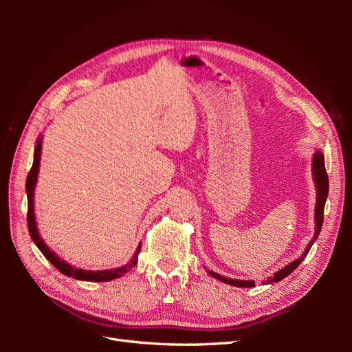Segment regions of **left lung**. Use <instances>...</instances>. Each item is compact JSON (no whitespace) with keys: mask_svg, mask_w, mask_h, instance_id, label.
<instances>
[{"mask_svg":"<svg viewBox=\"0 0 352 352\" xmlns=\"http://www.w3.org/2000/svg\"><path fill=\"white\" fill-rule=\"evenodd\" d=\"M311 173H313V180H314V186H316V207H314V225H316V230H314V236L311 238L310 243L307 245V248L304 250V252L298 257L296 260H294L292 263H289L287 265H285L283 269L276 272L270 278H267V280H263L264 285H270V283H276L282 279H285L286 276H289L298 265L302 263V260L307 257L308 251L313 247V243L316 242V239L318 238V233L322 230V225H323V212H324V204L327 199V194H329V179H327V173H326V167H324V155L320 150H317L313 154V160H311ZM207 273L212 278H216L217 280L226 283V285H232V286H238V287H252L255 286L254 280H241V279H232V278H226V276H221L216 272L208 270Z\"/></svg>","mask_w":352,"mask_h":352,"instance_id":"1","label":"left lung"}]
</instances>
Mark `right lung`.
Returning <instances> with one entry per match:
<instances>
[{
	"mask_svg": "<svg viewBox=\"0 0 352 352\" xmlns=\"http://www.w3.org/2000/svg\"><path fill=\"white\" fill-rule=\"evenodd\" d=\"M41 150H42V135L38 136L36 145H35V153H34V164H32L30 172L26 177V194H28V228L32 241L35 242L39 251L45 255V258L54 265V267L61 272L63 274L69 276V278L78 279V280H87V282H109L117 278H122L123 274H126L132 267H135V264L138 263V254L141 251V243L138 245V248L133 254V257L129 260V263H126L124 265H120V267L110 269V270H85L74 267V265L69 264L67 261L61 260L58 255L50 250L48 245L44 242V239L41 238L38 225H36V217H35V204H34V195H35V186H36V180H38V173H39V166H41Z\"/></svg>",
	"mask_w": 352,
	"mask_h": 352,
	"instance_id": "obj_1",
	"label": "right lung"
}]
</instances>
